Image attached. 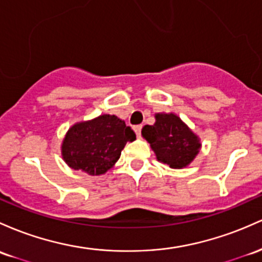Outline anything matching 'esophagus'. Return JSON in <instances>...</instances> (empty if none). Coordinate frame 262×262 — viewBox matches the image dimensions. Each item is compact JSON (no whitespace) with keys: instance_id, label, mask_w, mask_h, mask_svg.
<instances>
[{"instance_id":"34e87169","label":"esophagus","mask_w":262,"mask_h":262,"mask_svg":"<svg viewBox=\"0 0 262 262\" xmlns=\"http://www.w3.org/2000/svg\"><path fill=\"white\" fill-rule=\"evenodd\" d=\"M142 128H143V125H136V126H133L134 132H136V134H137L138 137H139L140 133H142Z\"/></svg>"}]
</instances>
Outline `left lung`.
<instances>
[{
  "instance_id": "obj_1",
  "label": "left lung",
  "mask_w": 262,
  "mask_h": 262,
  "mask_svg": "<svg viewBox=\"0 0 262 262\" xmlns=\"http://www.w3.org/2000/svg\"><path fill=\"white\" fill-rule=\"evenodd\" d=\"M154 125H145L142 136L150 143L158 160L170 168L188 165L199 153L198 137L175 114H157Z\"/></svg>"
}]
</instances>
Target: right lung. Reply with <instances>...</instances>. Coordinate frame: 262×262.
Wrapping results in <instances>:
<instances>
[{"label":"right lung","instance_id":"add662e5","mask_svg":"<svg viewBox=\"0 0 262 262\" xmlns=\"http://www.w3.org/2000/svg\"><path fill=\"white\" fill-rule=\"evenodd\" d=\"M134 139L136 133L124 120L103 114L72 126L63 140L62 155L72 169L91 175L104 174L119 159L126 142Z\"/></svg>","mask_w":262,"mask_h":262}]
</instances>
